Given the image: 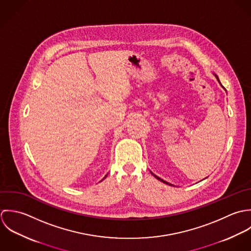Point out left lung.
Instances as JSON below:
<instances>
[{
  "label": "left lung",
  "instance_id": "1",
  "mask_svg": "<svg viewBox=\"0 0 251 251\" xmlns=\"http://www.w3.org/2000/svg\"><path fill=\"white\" fill-rule=\"evenodd\" d=\"M215 76H216V78H217V79H218V77H217V75H215ZM218 81H219V79H218ZM151 174H152V173H151ZM152 175H153V174H152ZM153 176H155V177H156V178H157V179H158V180H160V181H162V182H164V183H166V184H169V185H172V184H170V183H169V182H167V181H165V180H163V179H162V178H160V177H158V176H155V175H153Z\"/></svg>",
  "mask_w": 251,
  "mask_h": 251
}]
</instances>
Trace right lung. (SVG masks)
Listing matches in <instances>:
<instances>
[{
	"label": "right lung",
	"instance_id": "right-lung-1",
	"mask_svg": "<svg viewBox=\"0 0 251 251\" xmlns=\"http://www.w3.org/2000/svg\"><path fill=\"white\" fill-rule=\"evenodd\" d=\"M104 177H105V176H104Z\"/></svg>",
	"mask_w": 251,
	"mask_h": 251
}]
</instances>
